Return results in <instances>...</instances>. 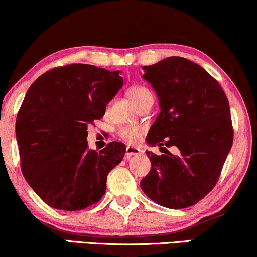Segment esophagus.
Wrapping results in <instances>:
<instances>
[{"label": "esophagus", "instance_id": "34e87169", "mask_svg": "<svg viewBox=\"0 0 257 257\" xmlns=\"http://www.w3.org/2000/svg\"><path fill=\"white\" fill-rule=\"evenodd\" d=\"M143 151L138 149V147H133V146H127L126 147V153H125V157L130 159V158H132L133 156H137V154H140Z\"/></svg>", "mask_w": 257, "mask_h": 257}]
</instances>
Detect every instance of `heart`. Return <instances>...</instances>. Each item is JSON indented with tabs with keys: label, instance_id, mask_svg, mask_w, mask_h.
<instances>
[{
	"label": "heart",
	"instance_id": "obj_1",
	"mask_svg": "<svg viewBox=\"0 0 257 257\" xmlns=\"http://www.w3.org/2000/svg\"><path fill=\"white\" fill-rule=\"evenodd\" d=\"M127 96L138 107L140 105L145 103L147 99L153 98L151 91L149 89H146L145 86H142V85H135L130 87L127 90ZM142 135H143V130L139 127H135V126H125V127H121L119 130V137H120L124 142L128 144H135L138 142Z\"/></svg>",
	"mask_w": 257,
	"mask_h": 257
}]
</instances>
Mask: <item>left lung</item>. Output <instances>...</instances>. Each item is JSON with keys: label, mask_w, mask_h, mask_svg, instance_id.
<instances>
[{"label": "left lung", "mask_w": 257, "mask_h": 257, "mask_svg": "<svg viewBox=\"0 0 257 257\" xmlns=\"http://www.w3.org/2000/svg\"><path fill=\"white\" fill-rule=\"evenodd\" d=\"M143 70L160 107L146 142L160 149L177 146L179 154L147 151L152 167L140 187L158 205L187 208L219 180L233 145L229 103L220 84L186 58L167 57Z\"/></svg>", "instance_id": "1"}]
</instances>
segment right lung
Instances as JSON below:
<instances>
[{
    "mask_svg": "<svg viewBox=\"0 0 257 257\" xmlns=\"http://www.w3.org/2000/svg\"><path fill=\"white\" fill-rule=\"evenodd\" d=\"M119 71L89 64L49 70L28 90L16 118L21 168L35 193L52 208L80 210L101 199L124 144L99 152L87 147V125L104 117L121 89Z\"/></svg>",
    "mask_w": 257,
    "mask_h": 257,
    "instance_id": "add662e5",
    "label": "right lung"
}]
</instances>
